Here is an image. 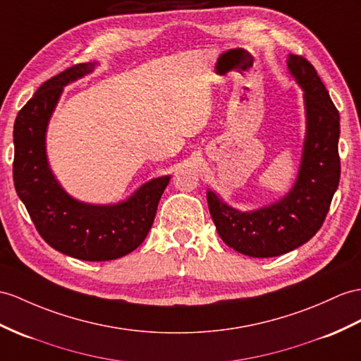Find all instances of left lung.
Here are the masks:
<instances>
[{
	"label": "left lung",
	"mask_w": 361,
	"mask_h": 361,
	"mask_svg": "<svg viewBox=\"0 0 361 361\" xmlns=\"http://www.w3.org/2000/svg\"><path fill=\"white\" fill-rule=\"evenodd\" d=\"M288 68L303 89L306 135L294 187L274 204L239 211L207 191L209 214L221 239L250 257H276L311 239L320 230L340 180V114L314 66L289 55Z\"/></svg>",
	"instance_id": "left-lung-1"
}]
</instances>
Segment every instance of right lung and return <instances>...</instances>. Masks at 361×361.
<instances>
[{
	"label": "right lung",
	"mask_w": 361,
	"mask_h": 361,
	"mask_svg": "<svg viewBox=\"0 0 361 361\" xmlns=\"http://www.w3.org/2000/svg\"><path fill=\"white\" fill-rule=\"evenodd\" d=\"M98 63L70 67L50 78L20 110L13 126V182L39 235L51 248L87 262L119 259L150 231L170 176L152 179L114 205L84 204L68 196L51 173L46 131L64 87L93 72Z\"/></svg>",
	"instance_id": "add662e5"
}]
</instances>
